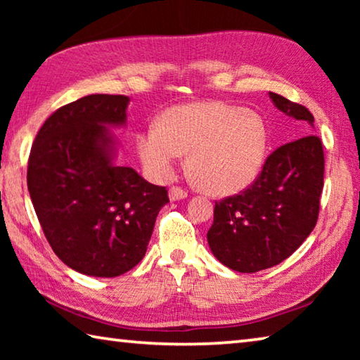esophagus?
Segmentation results:
<instances>
[{
  "mask_svg": "<svg viewBox=\"0 0 360 360\" xmlns=\"http://www.w3.org/2000/svg\"><path fill=\"white\" fill-rule=\"evenodd\" d=\"M168 197L172 202H179V200L187 198V192L182 191L181 187H172L168 192Z\"/></svg>",
  "mask_w": 360,
  "mask_h": 360,
  "instance_id": "esophagus-1",
  "label": "esophagus"
}]
</instances>
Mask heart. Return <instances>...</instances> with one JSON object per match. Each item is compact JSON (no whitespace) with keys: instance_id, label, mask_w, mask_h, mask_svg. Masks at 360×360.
<instances>
[{"instance_id":"1","label":"heart","mask_w":360,"mask_h":360,"mask_svg":"<svg viewBox=\"0 0 360 360\" xmlns=\"http://www.w3.org/2000/svg\"><path fill=\"white\" fill-rule=\"evenodd\" d=\"M264 120L221 101L188 103L167 109L138 135L143 167L154 181H168L181 154L200 188L217 197L240 193L257 179L266 155Z\"/></svg>"}]
</instances>
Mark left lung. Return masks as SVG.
I'll return each mask as SVG.
<instances>
[{
    "label": "left lung",
    "instance_id": "obj_1",
    "mask_svg": "<svg viewBox=\"0 0 360 360\" xmlns=\"http://www.w3.org/2000/svg\"><path fill=\"white\" fill-rule=\"evenodd\" d=\"M285 117L302 124L300 135L266 158L254 184L214 206L208 245L222 265L255 273L281 264L294 254L318 222L324 187V150L309 135L314 117L307 108L270 92Z\"/></svg>",
    "mask_w": 360,
    "mask_h": 360
}]
</instances>
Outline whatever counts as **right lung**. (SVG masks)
Masks as SVG:
<instances>
[{"label":"right lung","mask_w":360,"mask_h":360,"mask_svg":"<svg viewBox=\"0 0 360 360\" xmlns=\"http://www.w3.org/2000/svg\"><path fill=\"white\" fill-rule=\"evenodd\" d=\"M125 95L95 94L57 109L34 138L27 184L58 259L87 276L114 278L141 262L165 187L115 163L111 129L127 125Z\"/></svg>","instance_id":"right-lung-1"}]
</instances>
